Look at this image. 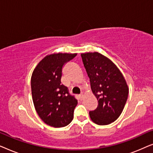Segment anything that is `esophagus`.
Listing matches in <instances>:
<instances>
[{"label": "esophagus", "mask_w": 153, "mask_h": 153, "mask_svg": "<svg viewBox=\"0 0 153 153\" xmlns=\"http://www.w3.org/2000/svg\"><path fill=\"white\" fill-rule=\"evenodd\" d=\"M79 99H80L81 100H83V94H81V95H79Z\"/></svg>", "instance_id": "esophagus-1"}]
</instances>
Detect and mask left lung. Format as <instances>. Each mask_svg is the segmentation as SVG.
<instances>
[{"instance_id": "obj_1", "label": "left lung", "mask_w": 153, "mask_h": 153, "mask_svg": "<svg viewBox=\"0 0 153 153\" xmlns=\"http://www.w3.org/2000/svg\"><path fill=\"white\" fill-rule=\"evenodd\" d=\"M81 56L98 100L97 107L89 112L90 117L95 124H110L120 116L126 104L129 93L126 81L116 65L102 54L89 52Z\"/></svg>"}]
</instances>
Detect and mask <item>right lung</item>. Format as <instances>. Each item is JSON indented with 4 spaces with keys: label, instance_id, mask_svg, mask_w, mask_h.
Returning <instances> with one entry per match:
<instances>
[{
    "label": "right lung",
    "instance_id": "add662e5",
    "mask_svg": "<svg viewBox=\"0 0 153 153\" xmlns=\"http://www.w3.org/2000/svg\"><path fill=\"white\" fill-rule=\"evenodd\" d=\"M76 54H50L33 70L30 83L33 104L39 118L49 126H67L74 117L78 102L60 80L62 67Z\"/></svg>",
    "mask_w": 153,
    "mask_h": 153
}]
</instances>
